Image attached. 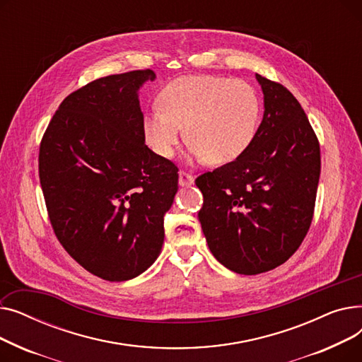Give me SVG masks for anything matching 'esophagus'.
Listing matches in <instances>:
<instances>
[{"mask_svg":"<svg viewBox=\"0 0 362 362\" xmlns=\"http://www.w3.org/2000/svg\"><path fill=\"white\" fill-rule=\"evenodd\" d=\"M194 176L186 173V171H180L179 173V185L180 186H191L194 183Z\"/></svg>","mask_w":362,"mask_h":362,"instance_id":"1","label":"esophagus"}]
</instances>
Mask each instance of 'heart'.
I'll return each mask as SVG.
<instances>
[{"label":"heart","instance_id":"b5f03b06","mask_svg":"<svg viewBox=\"0 0 362 362\" xmlns=\"http://www.w3.org/2000/svg\"><path fill=\"white\" fill-rule=\"evenodd\" d=\"M158 104L145 114L142 130L163 158L175 156L183 129L195 158L214 165L232 163L251 146L261 120L257 89L221 76H183L160 92Z\"/></svg>","mask_w":362,"mask_h":362}]
</instances>
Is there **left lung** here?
Wrapping results in <instances>:
<instances>
[{
  "label": "left lung",
  "instance_id": "1",
  "mask_svg": "<svg viewBox=\"0 0 362 362\" xmlns=\"http://www.w3.org/2000/svg\"><path fill=\"white\" fill-rule=\"evenodd\" d=\"M257 81L264 117L254 142L195 180L208 248L246 276L270 272L296 252L313 221L321 171L320 144L298 100L261 74Z\"/></svg>",
  "mask_w": 362,
  "mask_h": 362
}]
</instances>
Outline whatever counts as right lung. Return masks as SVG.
<instances>
[{"label": "right lung", "instance_id": "obj_1", "mask_svg": "<svg viewBox=\"0 0 362 362\" xmlns=\"http://www.w3.org/2000/svg\"><path fill=\"white\" fill-rule=\"evenodd\" d=\"M151 69L111 74L63 100L40 145L54 233L93 276L123 281L157 259L177 167L145 145L138 89Z\"/></svg>", "mask_w": 362, "mask_h": 362}]
</instances>
